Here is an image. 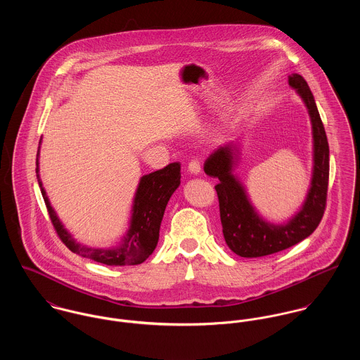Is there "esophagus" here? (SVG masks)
Instances as JSON below:
<instances>
[{"instance_id":"34e87169","label":"esophagus","mask_w":360,"mask_h":360,"mask_svg":"<svg viewBox=\"0 0 360 360\" xmlns=\"http://www.w3.org/2000/svg\"><path fill=\"white\" fill-rule=\"evenodd\" d=\"M200 169H201V167H200V161L198 160V159H193V160L189 161V164H188V171H189L191 174L198 175L200 172Z\"/></svg>"}]
</instances>
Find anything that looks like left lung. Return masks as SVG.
I'll list each match as a JSON object with an SVG mask.
<instances>
[{
    "label": "left lung",
    "instance_id": "obj_1",
    "mask_svg": "<svg viewBox=\"0 0 360 360\" xmlns=\"http://www.w3.org/2000/svg\"><path fill=\"white\" fill-rule=\"evenodd\" d=\"M305 102L314 129V176L302 210L284 225L265 222L252 208L239 181L232 174L238 149L232 143L219 146L204 162V172L218 178L222 232L229 248L244 258L265 257L283 251L314 233L323 218L328 188V142L308 82L300 75L288 77Z\"/></svg>",
    "mask_w": 360,
    "mask_h": 360
}]
</instances>
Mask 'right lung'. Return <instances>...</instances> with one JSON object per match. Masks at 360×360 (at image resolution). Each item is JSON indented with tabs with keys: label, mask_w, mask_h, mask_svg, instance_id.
<instances>
[{
	"label": "right lung",
	"mask_w": 360,
	"mask_h": 360,
	"mask_svg": "<svg viewBox=\"0 0 360 360\" xmlns=\"http://www.w3.org/2000/svg\"><path fill=\"white\" fill-rule=\"evenodd\" d=\"M37 179L41 193L45 201L51 222L63 244L75 254L84 258H89L95 262H101L110 266H125L142 264L156 248L159 241L161 219L171 195L181 184V164L171 162L167 167L155 171L141 178L134 207L131 226L127 236L119 247L115 248H91L76 243L70 233L63 228L52 210L49 200L41 184L39 175V160H37Z\"/></svg>",
	"instance_id": "obj_1"
}]
</instances>
